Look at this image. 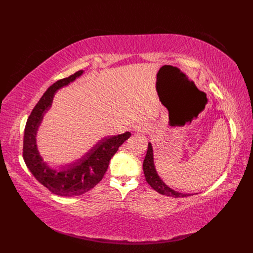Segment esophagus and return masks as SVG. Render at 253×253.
<instances>
[{
    "instance_id": "obj_1",
    "label": "esophagus",
    "mask_w": 253,
    "mask_h": 253,
    "mask_svg": "<svg viewBox=\"0 0 253 253\" xmlns=\"http://www.w3.org/2000/svg\"><path fill=\"white\" fill-rule=\"evenodd\" d=\"M150 125L148 123H143V122H140L138 123L137 125L134 126V130L137 131V132H141V133H144V132H148L150 130Z\"/></svg>"
}]
</instances>
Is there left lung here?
Instances as JSON below:
<instances>
[{
	"mask_svg": "<svg viewBox=\"0 0 253 253\" xmlns=\"http://www.w3.org/2000/svg\"><path fill=\"white\" fill-rule=\"evenodd\" d=\"M143 172L145 180L151 185V187L157 191L159 194H162L168 197H174V198H182V197H188L191 196L190 194H182L179 192H176L174 190L170 189L168 185H166L163 180L158 175L157 171L155 169L154 165V158H153V148L152 144L149 143L148 152L145 155V158L143 160Z\"/></svg>",
	"mask_w": 253,
	"mask_h": 253,
	"instance_id": "8db88e82",
	"label": "left lung"
}]
</instances>
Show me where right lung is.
I'll use <instances>...</instances> for the list:
<instances>
[{
	"mask_svg": "<svg viewBox=\"0 0 253 253\" xmlns=\"http://www.w3.org/2000/svg\"><path fill=\"white\" fill-rule=\"evenodd\" d=\"M83 72L79 71L51 85L36 104L24 128L22 155L26 166L36 179L47 190L62 197L80 196L94 188L103 178L111 159L117 153L120 145L131 135L130 132H125L123 134L103 138L82 159L59 172L49 168L43 161L36 144L38 127L42 122L44 114L51 106L55 92L75 81Z\"/></svg>",
	"mask_w": 253,
	"mask_h": 253,
	"instance_id": "add662e5",
	"label": "right lung"
}]
</instances>
